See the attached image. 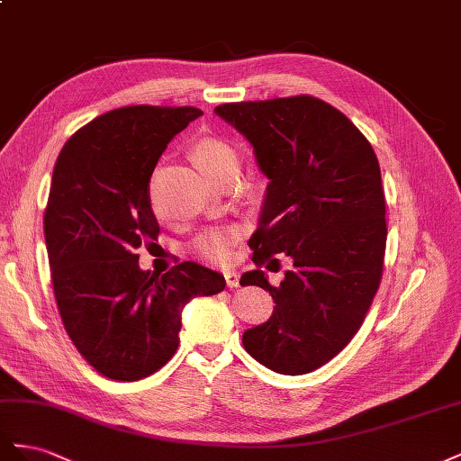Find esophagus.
<instances>
[{
	"mask_svg": "<svg viewBox=\"0 0 461 461\" xmlns=\"http://www.w3.org/2000/svg\"><path fill=\"white\" fill-rule=\"evenodd\" d=\"M223 278H226L228 287H238L240 285V274L235 270H226L223 272Z\"/></svg>",
	"mask_w": 461,
	"mask_h": 461,
	"instance_id": "34e87169",
	"label": "esophagus"
}]
</instances>
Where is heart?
Returning <instances> with one entry per match:
<instances>
[{
  "label": "heart",
  "instance_id": "1",
  "mask_svg": "<svg viewBox=\"0 0 461 461\" xmlns=\"http://www.w3.org/2000/svg\"><path fill=\"white\" fill-rule=\"evenodd\" d=\"M191 162L208 179L216 183L223 176L235 174L238 169V154L226 140L216 137H203L193 142L189 150ZM156 214L162 216V210L156 208ZM240 230L235 226H221L203 231L191 245L193 253L212 262H228L231 257V245L238 240Z\"/></svg>",
  "mask_w": 461,
  "mask_h": 461
}]
</instances>
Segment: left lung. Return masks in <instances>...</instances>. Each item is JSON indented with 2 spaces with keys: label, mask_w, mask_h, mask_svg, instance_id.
<instances>
[{
  "label": "left lung",
  "mask_w": 461,
  "mask_h": 461,
  "mask_svg": "<svg viewBox=\"0 0 461 461\" xmlns=\"http://www.w3.org/2000/svg\"><path fill=\"white\" fill-rule=\"evenodd\" d=\"M253 144L270 183L249 240L257 267L284 252L294 267L278 288L261 271L241 276L274 299L272 317L249 328V355L282 375L326 365L361 328L383 278L386 203L371 142L314 96L221 104L214 110Z\"/></svg>",
  "instance_id": "left-lung-1"
}]
</instances>
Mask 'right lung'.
<instances>
[{
	"label": "right lung",
	"instance_id": "obj_1",
	"mask_svg": "<svg viewBox=\"0 0 461 461\" xmlns=\"http://www.w3.org/2000/svg\"><path fill=\"white\" fill-rule=\"evenodd\" d=\"M199 115L193 106L117 108L78 129L58 156L44 212L56 303L78 353L112 380L162 369L179 346L181 309L226 287L194 262L164 276L139 268L137 249L160 233L150 176Z\"/></svg>",
	"mask_w": 461,
	"mask_h": 461
}]
</instances>
